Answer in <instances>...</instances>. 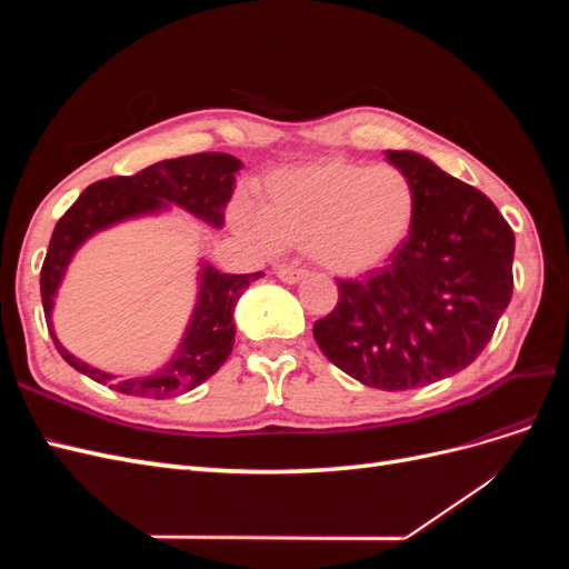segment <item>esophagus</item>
<instances>
[{
  "label": "esophagus",
  "mask_w": 569,
  "mask_h": 569,
  "mask_svg": "<svg viewBox=\"0 0 569 569\" xmlns=\"http://www.w3.org/2000/svg\"><path fill=\"white\" fill-rule=\"evenodd\" d=\"M278 278L284 282V284H297V282H301L303 278H306V272L303 270H299V268H278Z\"/></svg>",
  "instance_id": "34e87169"
}]
</instances>
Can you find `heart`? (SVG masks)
<instances>
[{"mask_svg":"<svg viewBox=\"0 0 569 569\" xmlns=\"http://www.w3.org/2000/svg\"><path fill=\"white\" fill-rule=\"evenodd\" d=\"M412 220L416 189L403 170L335 159L272 173L261 211L249 201L234 206L237 230L258 247H308L320 268L341 278L385 266Z\"/></svg>","mask_w":569,"mask_h":569,"instance_id":"obj_1","label":"heart"}]
</instances>
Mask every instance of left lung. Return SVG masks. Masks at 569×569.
I'll return each mask as SVG.
<instances>
[{
  "label": "left lung",
  "mask_w": 569,
  "mask_h": 569,
  "mask_svg": "<svg viewBox=\"0 0 569 569\" xmlns=\"http://www.w3.org/2000/svg\"><path fill=\"white\" fill-rule=\"evenodd\" d=\"M416 189V220L389 263L339 280L313 325L320 351L366 387L403 391L468 368L512 297L515 234L493 201L416 151L387 149Z\"/></svg>",
  "instance_id": "1"
}]
</instances>
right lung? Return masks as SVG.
Returning <instances> with one entry per match:
<instances>
[{
	"label": "right lung",
	"mask_w": 569,
	"mask_h": 569,
	"mask_svg": "<svg viewBox=\"0 0 569 569\" xmlns=\"http://www.w3.org/2000/svg\"><path fill=\"white\" fill-rule=\"evenodd\" d=\"M242 168L244 163L230 153L206 151L194 153V157L153 163L137 176L99 180L84 189L51 232L40 272L49 335L68 366L88 375L99 385H107L128 396H142V399H173V396L203 385L220 370L234 343V306L244 295V289L263 272H220L206 258H199L197 299L178 349L161 368L137 377L99 370L73 356L59 341L51 313H54L66 270L88 239L120 226V222L168 213L170 206H178L206 226L220 230L226 226V209L234 194V182Z\"/></svg>",
	"instance_id": "obj_1"
}]
</instances>
